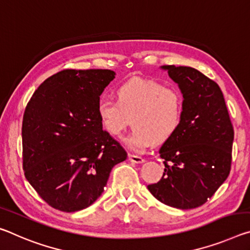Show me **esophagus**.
I'll use <instances>...</instances> for the list:
<instances>
[{"instance_id": "1", "label": "esophagus", "mask_w": 250, "mask_h": 250, "mask_svg": "<svg viewBox=\"0 0 250 250\" xmlns=\"http://www.w3.org/2000/svg\"><path fill=\"white\" fill-rule=\"evenodd\" d=\"M129 160L133 162V164H142V162H145L144 158L136 156V154H129Z\"/></svg>"}]
</instances>
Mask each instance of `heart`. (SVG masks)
Listing matches in <instances>:
<instances>
[{
    "instance_id": "heart-1",
    "label": "heart",
    "mask_w": 250,
    "mask_h": 250,
    "mask_svg": "<svg viewBox=\"0 0 250 250\" xmlns=\"http://www.w3.org/2000/svg\"><path fill=\"white\" fill-rule=\"evenodd\" d=\"M184 100L179 91L146 79H131L117 88V99L99 98L97 112L110 136L118 137L129 125L132 131L125 144L134 151H145L154 141L171 139L180 128Z\"/></svg>"
}]
</instances>
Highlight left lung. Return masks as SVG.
<instances>
[{
    "label": "left lung",
    "instance_id": "8db88e82",
    "mask_svg": "<svg viewBox=\"0 0 250 250\" xmlns=\"http://www.w3.org/2000/svg\"><path fill=\"white\" fill-rule=\"evenodd\" d=\"M184 98L180 128L159 150L165 171L149 191L178 209L204 205L230 172L233 128L215 81L190 66L162 65Z\"/></svg>",
    "mask_w": 250,
    "mask_h": 250
}]
</instances>
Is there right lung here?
Returning a JSON list of instances; mask_svg holds the SVG:
<instances>
[{
    "mask_svg": "<svg viewBox=\"0 0 250 250\" xmlns=\"http://www.w3.org/2000/svg\"><path fill=\"white\" fill-rule=\"evenodd\" d=\"M111 70H63L47 78L27 104L22 124L23 169L51 207L74 212L104 192L112 168L126 159L102 130L97 112Z\"/></svg>",
    "mask_w": 250,
    "mask_h": 250,
    "instance_id": "obj_1",
    "label": "right lung"
}]
</instances>
